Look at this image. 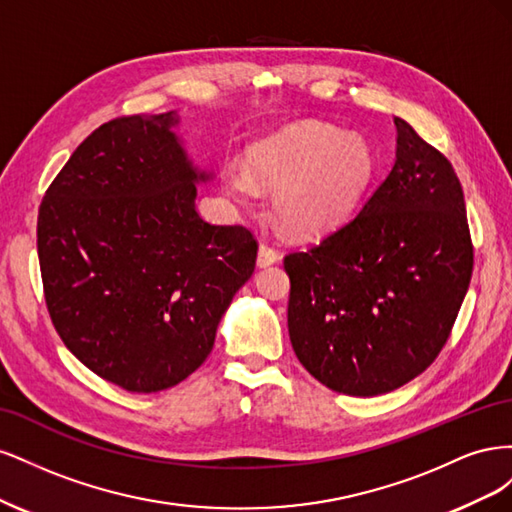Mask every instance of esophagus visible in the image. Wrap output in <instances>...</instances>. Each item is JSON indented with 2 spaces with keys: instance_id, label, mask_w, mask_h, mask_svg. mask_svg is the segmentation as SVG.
<instances>
[{
  "instance_id": "1",
  "label": "esophagus",
  "mask_w": 512,
  "mask_h": 512,
  "mask_svg": "<svg viewBox=\"0 0 512 512\" xmlns=\"http://www.w3.org/2000/svg\"><path fill=\"white\" fill-rule=\"evenodd\" d=\"M280 260V252L273 250V247H269L267 243H260L258 247V267H269V265H275V262Z\"/></svg>"
}]
</instances>
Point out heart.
I'll list each match as a JSON object with an SVG mask.
<instances>
[{
	"mask_svg": "<svg viewBox=\"0 0 512 512\" xmlns=\"http://www.w3.org/2000/svg\"><path fill=\"white\" fill-rule=\"evenodd\" d=\"M374 173V153L359 134H342L322 123H299L250 149L247 168L228 164L224 188L241 205L273 185L271 205L284 226L299 235L335 226L361 198Z\"/></svg>",
	"mask_w": 512,
	"mask_h": 512,
	"instance_id": "obj_1",
	"label": "heart"
}]
</instances>
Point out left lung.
Instances as JSON below:
<instances>
[{
	"label": "left lung",
	"instance_id": "obj_1",
	"mask_svg": "<svg viewBox=\"0 0 512 512\" xmlns=\"http://www.w3.org/2000/svg\"><path fill=\"white\" fill-rule=\"evenodd\" d=\"M395 128V164L361 211L284 258L294 354L352 397L391 393L436 361L474 267L451 162L404 119Z\"/></svg>",
	"mask_w": 512,
	"mask_h": 512
}]
</instances>
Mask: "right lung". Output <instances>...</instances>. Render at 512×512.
<instances>
[{"instance_id": "1", "label": "right lung", "mask_w": 512, "mask_h": 512, "mask_svg": "<svg viewBox=\"0 0 512 512\" xmlns=\"http://www.w3.org/2000/svg\"><path fill=\"white\" fill-rule=\"evenodd\" d=\"M175 111L102 123L38 211L44 299L61 342L100 378L156 393L205 363L258 243L196 211L198 170Z\"/></svg>"}]
</instances>
